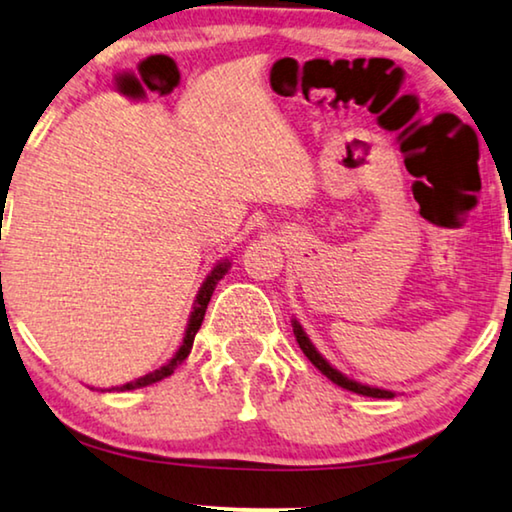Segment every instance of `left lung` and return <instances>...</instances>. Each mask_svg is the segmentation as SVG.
<instances>
[{
	"label": "left lung",
	"mask_w": 512,
	"mask_h": 512,
	"mask_svg": "<svg viewBox=\"0 0 512 512\" xmlns=\"http://www.w3.org/2000/svg\"><path fill=\"white\" fill-rule=\"evenodd\" d=\"M293 335H296L298 345H300V349H303V354L307 356V359H310V361L314 363V366H317V368L321 370V373H324V375L328 377V380L338 384V387H342V389H349V391H354V394H361V396H373V398H394V391L377 389V387H368V384H359V382L349 380V377H345L342 373H338V370H335L328 361H324V356H321V354L317 352V349H314V345L310 342V338H307L305 331H303V326H300L298 321H293Z\"/></svg>",
	"instance_id": "left-lung-1"
}]
</instances>
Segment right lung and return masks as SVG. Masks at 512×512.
I'll return each instance as SVG.
<instances>
[{"label":"right lung","instance_id":"obj_1","mask_svg":"<svg viewBox=\"0 0 512 512\" xmlns=\"http://www.w3.org/2000/svg\"><path fill=\"white\" fill-rule=\"evenodd\" d=\"M230 265L228 263H219L216 268L209 272V277L205 279V284L200 286L198 291V298H195V305H193V312H191V319H188V328H186V335H184V342H181L179 352L172 356V361H167L163 368L153 370V373L139 377V380H132L128 384H123V387H114L116 391H130V389H139V387H146V384H153V382H160L165 380V377H170L177 366H181V361L186 359L188 354H191V347H193V340H195V333L200 331L202 326V319H205V312H207V305H209V298H212V293L216 289V284H219V279L226 275Z\"/></svg>","mask_w":512,"mask_h":512}]
</instances>
